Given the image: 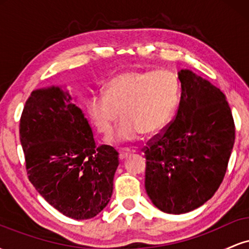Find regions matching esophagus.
<instances>
[{
  "label": "esophagus",
  "mask_w": 249,
  "mask_h": 249,
  "mask_svg": "<svg viewBox=\"0 0 249 249\" xmlns=\"http://www.w3.org/2000/svg\"><path fill=\"white\" fill-rule=\"evenodd\" d=\"M130 154H131V151L126 150V148L119 150V159H121V160H124V159H126Z\"/></svg>",
  "instance_id": "esophagus-1"
}]
</instances>
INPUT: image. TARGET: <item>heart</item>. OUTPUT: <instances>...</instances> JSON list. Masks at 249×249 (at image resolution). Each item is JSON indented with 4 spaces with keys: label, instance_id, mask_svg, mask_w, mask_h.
I'll return each mask as SVG.
<instances>
[{
    "label": "heart",
    "instance_id": "b5f03b06",
    "mask_svg": "<svg viewBox=\"0 0 249 249\" xmlns=\"http://www.w3.org/2000/svg\"><path fill=\"white\" fill-rule=\"evenodd\" d=\"M178 102L179 83L170 70L128 71L111 78L105 85V93L89 97L88 112L102 134L110 133L122 116L108 142L124 144L138 141L142 133L164 130Z\"/></svg>",
    "mask_w": 249,
    "mask_h": 249
}]
</instances>
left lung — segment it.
<instances>
[{
    "label": "left lung",
    "instance_id": "obj_1",
    "mask_svg": "<svg viewBox=\"0 0 249 249\" xmlns=\"http://www.w3.org/2000/svg\"><path fill=\"white\" fill-rule=\"evenodd\" d=\"M181 96L174 121L148 142L145 190L165 213L204 205L224 180L235 126L224 93L191 70H180Z\"/></svg>",
    "mask_w": 249,
    "mask_h": 249
}]
</instances>
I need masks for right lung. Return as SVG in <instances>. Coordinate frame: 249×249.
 <instances>
[{"mask_svg":"<svg viewBox=\"0 0 249 249\" xmlns=\"http://www.w3.org/2000/svg\"><path fill=\"white\" fill-rule=\"evenodd\" d=\"M19 139L28 178L51 206L76 220L104 210L112 196L118 152L96 146L88 119L68 91H33L19 121Z\"/></svg>","mask_w":249,"mask_h":249,"instance_id":"1","label":"right lung"}]
</instances>
